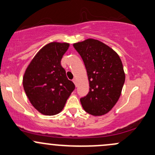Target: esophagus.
<instances>
[{"label":"esophagus","mask_w":155,"mask_h":155,"mask_svg":"<svg viewBox=\"0 0 155 155\" xmlns=\"http://www.w3.org/2000/svg\"><path fill=\"white\" fill-rule=\"evenodd\" d=\"M73 82L75 84V85L77 86V79H73Z\"/></svg>","instance_id":"1"}]
</instances>
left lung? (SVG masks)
Listing matches in <instances>:
<instances>
[{"instance_id":"1","label":"left lung","mask_w":155,"mask_h":155,"mask_svg":"<svg viewBox=\"0 0 155 155\" xmlns=\"http://www.w3.org/2000/svg\"><path fill=\"white\" fill-rule=\"evenodd\" d=\"M85 65L90 91L80 99L82 107L93 116L108 113L120 99L125 79L123 63L111 48L87 38L73 44Z\"/></svg>"}]
</instances>
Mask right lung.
<instances>
[{
    "label": "right lung",
    "instance_id": "obj_1",
    "mask_svg": "<svg viewBox=\"0 0 155 155\" xmlns=\"http://www.w3.org/2000/svg\"><path fill=\"white\" fill-rule=\"evenodd\" d=\"M69 47L67 42H50L35 54L24 72V91L32 106L44 115L60 113L75 89L61 65Z\"/></svg>",
    "mask_w": 155,
    "mask_h": 155
}]
</instances>
